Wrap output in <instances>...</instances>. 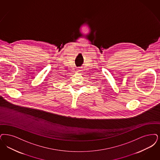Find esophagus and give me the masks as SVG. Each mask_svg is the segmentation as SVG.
Masks as SVG:
<instances>
[{"label": "esophagus", "instance_id": "34e87169", "mask_svg": "<svg viewBox=\"0 0 160 160\" xmlns=\"http://www.w3.org/2000/svg\"><path fill=\"white\" fill-rule=\"evenodd\" d=\"M80 71V70H78V71Z\"/></svg>", "mask_w": 160, "mask_h": 160}]
</instances>
